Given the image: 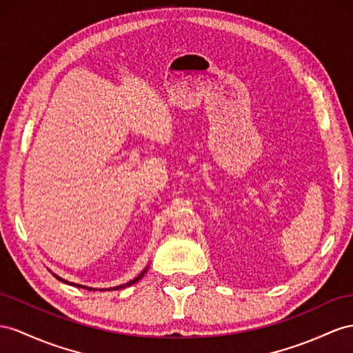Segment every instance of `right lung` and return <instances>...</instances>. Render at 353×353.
Instances as JSON below:
<instances>
[{"label":"right lung","instance_id":"add662e5","mask_svg":"<svg viewBox=\"0 0 353 353\" xmlns=\"http://www.w3.org/2000/svg\"><path fill=\"white\" fill-rule=\"evenodd\" d=\"M148 268L149 267H146V268H144L143 271H141V273L137 276V277H135V279H132V280H130V282L128 283H125V285H119V286H114V288H108V289H99V291H112V289H114V291H117V289H122V288H126V286H131V285H134L135 282H139V280L144 276V273H146V271H148ZM53 276H55L57 279H59L61 280V282H64V283H68L67 282V280H64V279H61L59 276H57V274H53ZM70 285H73V286H77V288H83V289H88V291H95V289L94 288H88V286H82V285H77V283H70Z\"/></svg>","mask_w":353,"mask_h":353}]
</instances>
